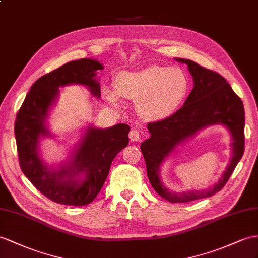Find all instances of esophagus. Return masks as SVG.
<instances>
[{
	"label": "esophagus",
	"mask_w": 258,
	"mask_h": 258,
	"mask_svg": "<svg viewBox=\"0 0 258 258\" xmlns=\"http://www.w3.org/2000/svg\"><path fill=\"white\" fill-rule=\"evenodd\" d=\"M129 138H130V140H131V141H138V140L140 139V134H139V131L136 130V129L131 130V131H130V134H129Z\"/></svg>",
	"instance_id": "obj_1"
}]
</instances>
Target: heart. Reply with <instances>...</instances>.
I'll return each mask as SVG.
<instances>
[{"label": "heart", "instance_id": "obj_1", "mask_svg": "<svg viewBox=\"0 0 258 258\" xmlns=\"http://www.w3.org/2000/svg\"><path fill=\"white\" fill-rule=\"evenodd\" d=\"M188 87L187 77L179 69L152 66L120 73L116 79V90L105 86L104 94L112 104H118V95L135 100L140 116L159 120L179 107Z\"/></svg>", "mask_w": 258, "mask_h": 258}]
</instances>
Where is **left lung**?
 Returning <instances> with one entry per match:
<instances>
[{"label": "left lung", "instance_id": "1", "mask_svg": "<svg viewBox=\"0 0 258 258\" xmlns=\"http://www.w3.org/2000/svg\"><path fill=\"white\" fill-rule=\"evenodd\" d=\"M175 60L188 66L194 79V89L183 107L175 114L163 120L148 123L151 136L141 143L140 148L146 161L148 177L154 190L167 202L178 204L210 197L227 184L244 153L245 112L241 98L219 73L191 60ZM212 124H223L232 136V159L222 178L207 191L178 194L169 192L159 178L161 163L181 143Z\"/></svg>", "mask_w": 258, "mask_h": 258}]
</instances>
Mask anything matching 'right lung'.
Segmentation results:
<instances>
[{"mask_svg":"<svg viewBox=\"0 0 258 258\" xmlns=\"http://www.w3.org/2000/svg\"><path fill=\"white\" fill-rule=\"evenodd\" d=\"M98 70H103L102 63L84 58L42 75L30 87L16 116L14 133L23 173L42 195L61 205L92 203L108 176L112 160L129 142L128 124L118 123L106 129L90 125L70 160L58 169L48 166L40 158V138L52 137L46 120L58 98L59 87L80 84L86 86L92 95L100 97Z\"/></svg>","mask_w":258,"mask_h":258,"instance_id":"add662e5","label":"right lung"}]
</instances>
